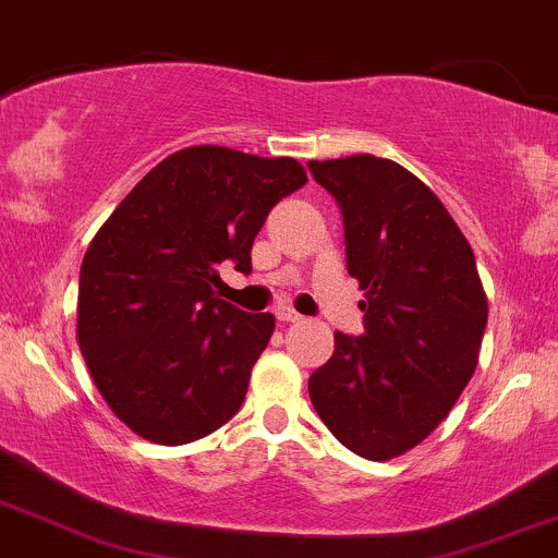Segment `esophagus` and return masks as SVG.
I'll return each mask as SVG.
<instances>
[{
  "label": "esophagus",
  "instance_id": "1",
  "mask_svg": "<svg viewBox=\"0 0 558 558\" xmlns=\"http://www.w3.org/2000/svg\"><path fill=\"white\" fill-rule=\"evenodd\" d=\"M275 317H278L280 323H299V320H304V317L299 315L296 310H291V307H278V310H275Z\"/></svg>",
  "mask_w": 558,
  "mask_h": 558
}]
</instances>
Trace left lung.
<instances>
[{
  "label": "left lung",
  "instance_id": "1",
  "mask_svg": "<svg viewBox=\"0 0 558 558\" xmlns=\"http://www.w3.org/2000/svg\"><path fill=\"white\" fill-rule=\"evenodd\" d=\"M344 219L347 272L365 291L360 336L310 376V400L344 448L389 461L426 439L474 376L487 296L442 201L389 158L307 163Z\"/></svg>",
  "mask_w": 558,
  "mask_h": 558
}]
</instances>
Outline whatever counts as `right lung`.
Returning <instances> with one entry per match:
<instances>
[{
  "mask_svg": "<svg viewBox=\"0 0 558 558\" xmlns=\"http://www.w3.org/2000/svg\"><path fill=\"white\" fill-rule=\"evenodd\" d=\"M304 182L293 158L185 148L150 169L89 243L78 347L134 434L185 445L241 410L275 317L219 299L217 267L248 275L269 209Z\"/></svg>",
  "mask_w": 558,
  "mask_h": 558,
  "instance_id": "obj_1",
  "label": "right lung"
}]
</instances>
